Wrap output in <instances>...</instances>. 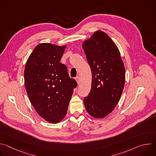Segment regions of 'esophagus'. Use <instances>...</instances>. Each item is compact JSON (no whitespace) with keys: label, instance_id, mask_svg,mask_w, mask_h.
I'll return each mask as SVG.
<instances>
[{"label":"esophagus","instance_id":"34e87169","mask_svg":"<svg viewBox=\"0 0 156 156\" xmlns=\"http://www.w3.org/2000/svg\"><path fill=\"white\" fill-rule=\"evenodd\" d=\"M75 80H76V81L78 84H80V77H79V76H77V77L75 78Z\"/></svg>","mask_w":156,"mask_h":156}]
</instances>
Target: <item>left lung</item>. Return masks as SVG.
Returning a JSON list of instances; mask_svg holds the SVG:
<instances>
[{"label":"left lung","instance_id":"1","mask_svg":"<svg viewBox=\"0 0 156 156\" xmlns=\"http://www.w3.org/2000/svg\"><path fill=\"white\" fill-rule=\"evenodd\" d=\"M92 72L91 91L84 98L88 114L103 119L118 104L125 85V69L114 42L102 31H96L83 44Z\"/></svg>","mask_w":156,"mask_h":156}]
</instances>
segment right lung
<instances>
[{"instance_id":"add662e5","label":"right lung","mask_w":156,"mask_h":156,"mask_svg":"<svg viewBox=\"0 0 156 156\" xmlns=\"http://www.w3.org/2000/svg\"><path fill=\"white\" fill-rule=\"evenodd\" d=\"M66 46L41 43L27 62L24 78L29 99L37 113L52 123L60 122L67 112L77 86L69 76L67 67L60 62Z\"/></svg>"}]
</instances>
